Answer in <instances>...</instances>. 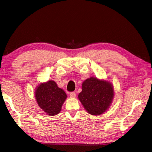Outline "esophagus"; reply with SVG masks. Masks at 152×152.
I'll return each instance as SVG.
<instances>
[{"label":"esophagus","mask_w":152,"mask_h":152,"mask_svg":"<svg viewBox=\"0 0 152 152\" xmlns=\"http://www.w3.org/2000/svg\"><path fill=\"white\" fill-rule=\"evenodd\" d=\"M69 96L71 97H75L76 96V93L75 92H70Z\"/></svg>","instance_id":"esophagus-1"}]
</instances>
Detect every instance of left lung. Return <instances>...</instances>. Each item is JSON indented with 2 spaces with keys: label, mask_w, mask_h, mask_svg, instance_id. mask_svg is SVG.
<instances>
[{
  "label": "left lung",
  "mask_w": 152,
  "mask_h": 152,
  "mask_svg": "<svg viewBox=\"0 0 152 152\" xmlns=\"http://www.w3.org/2000/svg\"><path fill=\"white\" fill-rule=\"evenodd\" d=\"M114 91L112 84L105 80L90 77L82 84L78 98L87 112L94 115L103 114L113 102Z\"/></svg>",
  "instance_id": "8db88e82"
}]
</instances>
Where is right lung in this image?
I'll return each instance as SVG.
<instances>
[{
    "label": "right lung",
    "mask_w": 152,
    "mask_h": 152,
    "mask_svg": "<svg viewBox=\"0 0 152 152\" xmlns=\"http://www.w3.org/2000/svg\"><path fill=\"white\" fill-rule=\"evenodd\" d=\"M37 104L48 115H56L62 109L67 97L63 89L58 87L54 80L39 84L35 91Z\"/></svg>",
    "instance_id": "right-lung-1"
}]
</instances>
